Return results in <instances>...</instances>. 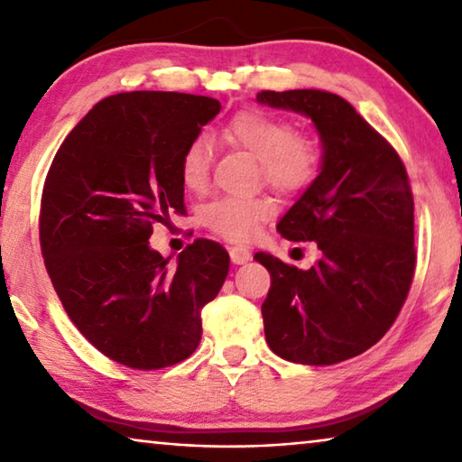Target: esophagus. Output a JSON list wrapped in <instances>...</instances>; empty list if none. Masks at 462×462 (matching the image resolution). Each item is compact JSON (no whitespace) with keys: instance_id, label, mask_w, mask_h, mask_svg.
I'll list each match as a JSON object with an SVG mask.
<instances>
[{"instance_id":"obj_1","label":"esophagus","mask_w":462,"mask_h":462,"mask_svg":"<svg viewBox=\"0 0 462 462\" xmlns=\"http://www.w3.org/2000/svg\"><path fill=\"white\" fill-rule=\"evenodd\" d=\"M230 259L234 264H245L250 261V250L246 246H230Z\"/></svg>"}]
</instances>
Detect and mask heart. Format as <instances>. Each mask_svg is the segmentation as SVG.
I'll use <instances>...</instances> for the list:
<instances>
[{"label":"heart","instance_id":"b5f03b06","mask_svg":"<svg viewBox=\"0 0 462 462\" xmlns=\"http://www.w3.org/2000/svg\"><path fill=\"white\" fill-rule=\"evenodd\" d=\"M224 136L259 161L261 179L279 193H297L314 181L319 167V146L311 136L295 132L293 124L264 109H242L224 126ZM212 143L195 136L179 161L185 189L201 193L209 181ZM275 212L267 195L217 198L201 209V220L226 240L253 238L259 226Z\"/></svg>","mask_w":462,"mask_h":462}]
</instances>
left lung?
<instances>
[{"label": "left lung", "mask_w": 462, "mask_h": 462, "mask_svg": "<svg viewBox=\"0 0 462 462\" xmlns=\"http://www.w3.org/2000/svg\"><path fill=\"white\" fill-rule=\"evenodd\" d=\"M261 104L306 114L324 144L319 175L281 217V236L316 242L308 271L256 253L271 273L264 336L281 358L336 365L377 344L393 326L416 271L413 195L393 146L328 91H261Z\"/></svg>", "instance_id": "8db88e82"}]
</instances>
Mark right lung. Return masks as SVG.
<instances>
[{
    "label": "right lung",
    "mask_w": 462,
    "mask_h": 462,
    "mask_svg": "<svg viewBox=\"0 0 462 462\" xmlns=\"http://www.w3.org/2000/svg\"><path fill=\"white\" fill-rule=\"evenodd\" d=\"M220 101L177 91L101 99L54 154L41 199V248L67 316L101 355L138 371L193 355L201 310L230 256L198 238L177 267L148 245L154 224L185 214L179 161Z\"/></svg>",
    "instance_id": "1"
}]
</instances>
